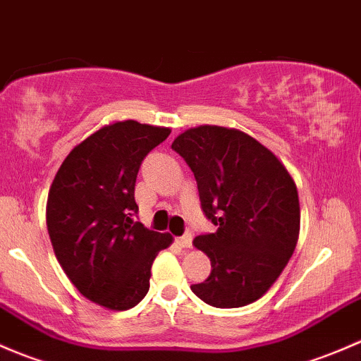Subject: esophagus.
Wrapping results in <instances>:
<instances>
[{"instance_id":"esophagus-1","label":"esophagus","mask_w":361,"mask_h":361,"mask_svg":"<svg viewBox=\"0 0 361 361\" xmlns=\"http://www.w3.org/2000/svg\"><path fill=\"white\" fill-rule=\"evenodd\" d=\"M177 243L184 248H191L192 247V235L191 233H185V235L177 238Z\"/></svg>"}]
</instances>
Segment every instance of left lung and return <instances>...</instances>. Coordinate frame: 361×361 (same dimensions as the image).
I'll list each match as a JSON object with an SVG mask.
<instances>
[{"label":"left lung","mask_w":361,"mask_h":361,"mask_svg":"<svg viewBox=\"0 0 361 361\" xmlns=\"http://www.w3.org/2000/svg\"><path fill=\"white\" fill-rule=\"evenodd\" d=\"M191 166L205 215L217 226L192 240L212 273L191 290L215 307L255 302L278 280L299 240V192L287 166L238 128L200 125L172 142Z\"/></svg>","instance_id":"8db88e82"}]
</instances>
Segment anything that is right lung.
<instances>
[{
  "label": "right lung",
  "mask_w": 361,
  "mask_h": 361,
  "mask_svg": "<svg viewBox=\"0 0 361 361\" xmlns=\"http://www.w3.org/2000/svg\"><path fill=\"white\" fill-rule=\"evenodd\" d=\"M170 135L166 126L114 121L66 156L50 185L47 228L71 283L113 311L137 306L149 290L151 266L170 233L135 222L140 163Z\"/></svg>",
  "instance_id": "1"
}]
</instances>
